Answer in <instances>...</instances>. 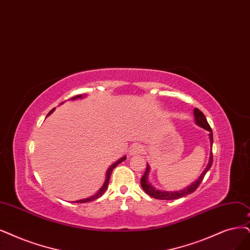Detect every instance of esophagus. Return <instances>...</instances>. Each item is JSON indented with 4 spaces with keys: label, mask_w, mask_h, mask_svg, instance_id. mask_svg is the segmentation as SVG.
<instances>
[{
    "label": "esophagus",
    "mask_w": 250,
    "mask_h": 250,
    "mask_svg": "<svg viewBox=\"0 0 250 250\" xmlns=\"http://www.w3.org/2000/svg\"><path fill=\"white\" fill-rule=\"evenodd\" d=\"M144 151L143 146L140 144H134L130 147V154L131 155H136V154H140Z\"/></svg>",
    "instance_id": "obj_1"
}]
</instances>
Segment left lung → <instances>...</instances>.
Masks as SVG:
<instances>
[{
    "label": "left lung",
    "mask_w": 250,
    "mask_h": 250,
    "mask_svg": "<svg viewBox=\"0 0 250 250\" xmlns=\"http://www.w3.org/2000/svg\"><path fill=\"white\" fill-rule=\"evenodd\" d=\"M193 114H195V119H196V123L198 125L202 126L203 128H205L209 132V138H210V143H211V151H210V158H209V163L207 165L206 169L204 170V172L202 173L201 176L199 177V179L193 182L191 186H189L188 188H187L186 189L183 190H179V191H163V190H159V189H155L153 187H151V184L148 182V172H149V166L147 165L146 170L143 174V176L141 177V187L143 188V190L147 193V195H149L150 197L154 198V199H158V200H176L179 198H183L189 193L195 191L199 186L201 184V182L204 179L206 173L208 172V170L211 168L212 163H213V154H212V143H213V134H212V130L211 127L207 122V119L205 117V115L203 114V112L201 110H199L198 108H195L193 110Z\"/></svg>",
    "instance_id": "8db88e82"
}]
</instances>
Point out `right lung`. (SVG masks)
Masks as SVG:
<instances>
[{
    "instance_id": "1",
    "label": "right lung",
    "mask_w": 250,
    "mask_h": 250,
    "mask_svg": "<svg viewBox=\"0 0 250 250\" xmlns=\"http://www.w3.org/2000/svg\"><path fill=\"white\" fill-rule=\"evenodd\" d=\"M82 97V95H78V96H75V97H73L71 100H74V99H78V98H81ZM54 109H52V110H50L49 111V113L47 114V116L50 114V113H52V111H53ZM125 160V156H124L123 159H120V160H118L116 163H114L112 166H111V167L109 168V170L107 171V174H106V181H105V183H104V186L102 187V188L96 193L95 196H92V197H90V198H87V199H83V200H79V201H75V203H87V202H91V201H94V200H97V199H99L101 196H103L104 195V192L106 191V189L108 188V184H109V180H110V176H111V173H112V171H113V169L116 167V166L118 165V164H120L122 162H124Z\"/></svg>"
}]
</instances>
